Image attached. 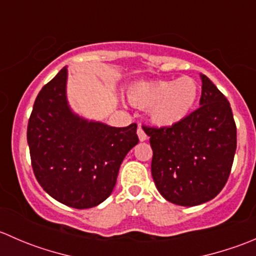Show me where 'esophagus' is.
<instances>
[{
    "mask_svg": "<svg viewBox=\"0 0 256 256\" xmlns=\"http://www.w3.org/2000/svg\"><path fill=\"white\" fill-rule=\"evenodd\" d=\"M138 140L140 141H146L147 140V135L146 132H144V130L141 126H138Z\"/></svg>",
    "mask_w": 256,
    "mask_h": 256,
    "instance_id": "obj_1",
    "label": "esophagus"
}]
</instances>
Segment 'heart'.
I'll return each instance as SVG.
<instances>
[{"label":"heart","instance_id":"b5f03b06","mask_svg":"<svg viewBox=\"0 0 256 256\" xmlns=\"http://www.w3.org/2000/svg\"><path fill=\"white\" fill-rule=\"evenodd\" d=\"M128 100L140 109H150L152 122L172 128L188 118L198 99V85L190 78L138 82L128 89Z\"/></svg>","mask_w":256,"mask_h":256}]
</instances>
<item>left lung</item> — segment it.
I'll return each mask as SVG.
<instances>
[{
	"label": "left lung",
	"instance_id": "8db88e82",
	"mask_svg": "<svg viewBox=\"0 0 256 256\" xmlns=\"http://www.w3.org/2000/svg\"><path fill=\"white\" fill-rule=\"evenodd\" d=\"M197 110L172 128H147L157 190L168 202L193 207L226 186L236 150V126L226 98L206 76Z\"/></svg>",
	"mask_w": 256,
	"mask_h": 256
}]
</instances>
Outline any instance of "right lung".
<instances>
[{
  "instance_id": "right-lung-1",
  "label": "right lung",
  "mask_w": 256,
  "mask_h": 256,
  "mask_svg": "<svg viewBox=\"0 0 256 256\" xmlns=\"http://www.w3.org/2000/svg\"><path fill=\"white\" fill-rule=\"evenodd\" d=\"M64 66L36 98L27 128L32 168L50 197L76 209L92 208L112 194L118 168L138 144V125L112 128L72 112Z\"/></svg>"
}]
</instances>
